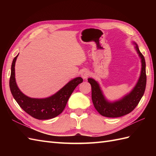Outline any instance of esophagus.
Instances as JSON below:
<instances>
[{"mask_svg": "<svg viewBox=\"0 0 156 156\" xmlns=\"http://www.w3.org/2000/svg\"><path fill=\"white\" fill-rule=\"evenodd\" d=\"M89 76H90V72H89L88 70H84L82 73V77L84 80H87Z\"/></svg>", "mask_w": 156, "mask_h": 156, "instance_id": "34e87169", "label": "esophagus"}]
</instances>
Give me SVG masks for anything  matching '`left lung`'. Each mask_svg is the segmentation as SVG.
<instances>
[{"instance_id":"left-lung-1","label":"left lung","mask_w":156,"mask_h":156,"mask_svg":"<svg viewBox=\"0 0 156 156\" xmlns=\"http://www.w3.org/2000/svg\"><path fill=\"white\" fill-rule=\"evenodd\" d=\"M135 49L141 60V71L135 87L130 93L113 102H108L104 97L98 82L92 78H88V81L92 88V101L99 113L107 117H120L129 114L137 107L141 98L143 97L146 87V72H145V61L143 54L140 52L137 45L134 43Z\"/></svg>"}]
</instances>
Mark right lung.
I'll use <instances>...</instances> for the list:
<instances>
[{
    "instance_id": "1",
    "label": "right lung",
    "mask_w": 156,
    "mask_h": 156,
    "mask_svg": "<svg viewBox=\"0 0 156 156\" xmlns=\"http://www.w3.org/2000/svg\"><path fill=\"white\" fill-rule=\"evenodd\" d=\"M18 55L13 59L11 66L9 87L12 97L23 111L39 120L53 119L61 114L66 107L68 99L77 86L83 81L77 77L69 81L58 92L48 98H34L28 97L19 90L15 81V66Z\"/></svg>"
}]
</instances>
